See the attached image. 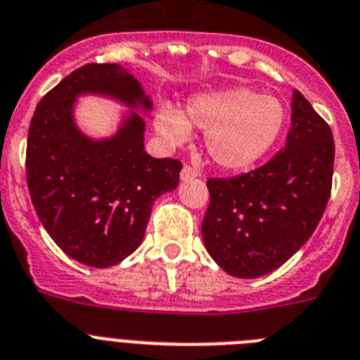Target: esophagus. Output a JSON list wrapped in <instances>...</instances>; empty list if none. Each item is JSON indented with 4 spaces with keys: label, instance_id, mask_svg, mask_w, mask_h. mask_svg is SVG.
<instances>
[{
    "label": "esophagus",
    "instance_id": "1",
    "mask_svg": "<svg viewBox=\"0 0 360 360\" xmlns=\"http://www.w3.org/2000/svg\"><path fill=\"white\" fill-rule=\"evenodd\" d=\"M198 177V172L192 168V166H183V170H181V181H190L195 179Z\"/></svg>",
    "mask_w": 360,
    "mask_h": 360
}]
</instances>
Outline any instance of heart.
I'll return each instance as SVG.
<instances>
[{
  "mask_svg": "<svg viewBox=\"0 0 360 360\" xmlns=\"http://www.w3.org/2000/svg\"><path fill=\"white\" fill-rule=\"evenodd\" d=\"M155 131L168 148L185 144L190 126L205 129V150L225 170H245L274 148L285 124V110L274 96L249 87H229L190 98L181 113L161 105Z\"/></svg>",
  "mask_w": 360,
  "mask_h": 360,
  "instance_id": "obj_1",
  "label": "heart"
}]
</instances>
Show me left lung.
Wrapping results in <instances>:
<instances>
[{
  "label": "left lung",
  "mask_w": 360,
  "mask_h": 360,
  "mask_svg": "<svg viewBox=\"0 0 360 360\" xmlns=\"http://www.w3.org/2000/svg\"><path fill=\"white\" fill-rule=\"evenodd\" d=\"M333 134L307 98L292 91L285 148L264 166L208 179L201 234L208 255L238 278L269 274L311 238L331 194Z\"/></svg>",
  "instance_id": "8db88e82"
}]
</instances>
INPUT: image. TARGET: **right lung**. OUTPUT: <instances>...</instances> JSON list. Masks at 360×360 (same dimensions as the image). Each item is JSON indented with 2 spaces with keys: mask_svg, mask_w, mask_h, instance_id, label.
Wrapping results in <instances>:
<instances>
[{
  "mask_svg": "<svg viewBox=\"0 0 360 360\" xmlns=\"http://www.w3.org/2000/svg\"><path fill=\"white\" fill-rule=\"evenodd\" d=\"M120 101L124 114L111 138H89L77 128L78 96ZM152 98L119 63H87L44 96L27 139V185L41 225L54 243L80 264L111 267L144 238L152 205L179 185L181 162L144 152Z\"/></svg>",
  "mask_w": 360,
  "mask_h": 360,
  "instance_id": "1",
  "label": "right lung"
}]
</instances>
